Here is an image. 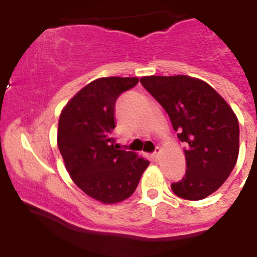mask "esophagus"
<instances>
[{"instance_id":"1","label":"esophagus","mask_w":257,"mask_h":257,"mask_svg":"<svg viewBox=\"0 0 257 257\" xmlns=\"http://www.w3.org/2000/svg\"><path fill=\"white\" fill-rule=\"evenodd\" d=\"M152 157H153L154 161H158L160 160L161 157V149L160 148H156V151L153 152V154H152Z\"/></svg>"}]
</instances>
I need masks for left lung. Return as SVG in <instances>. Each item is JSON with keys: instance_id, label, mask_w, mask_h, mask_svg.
I'll use <instances>...</instances> for the list:
<instances>
[{"instance_id": "left-lung-1", "label": "left lung", "mask_w": 257, "mask_h": 257, "mask_svg": "<svg viewBox=\"0 0 257 257\" xmlns=\"http://www.w3.org/2000/svg\"><path fill=\"white\" fill-rule=\"evenodd\" d=\"M140 82L163 106L184 149L185 176L172 192L199 201L216 192L234 169L239 124L234 112L208 83L189 76H149Z\"/></svg>"}]
</instances>
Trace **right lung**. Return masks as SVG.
Returning <instances> with one entry per match:
<instances>
[{
  "instance_id": "obj_1",
  "label": "right lung",
  "mask_w": 257,
  "mask_h": 257,
  "mask_svg": "<svg viewBox=\"0 0 257 257\" xmlns=\"http://www.w3.org/2000/svg\"><path fill=\"white\" fill-rule=\"evenodd\" d=\"M136 77H105L88 83L59 118L58 147L79 189L103 203H117L135 192L149 161L118 149L112 138L117 97L136 86Z\"/></svg>"
}]
</instances>
